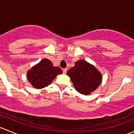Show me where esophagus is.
Returning a JSON list of instances; mask_svg holds the SVG:
<instances>
[{"instance_id": "obj_1", "label": "esophagus", "mask_w": 134, "mask_h": 134, "mask_svg": "<svg viewBox=\"0 0 134 134\" xmlns=\"http://www.w3.org/2000/svg\"><path fill=\"white\" fill-rule=\"evenodd\" d=\"M67 69H63V74H66V73H67Z\"/></svg>"}]
</instances>
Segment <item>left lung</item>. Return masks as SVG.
<instances>
[{
  "label": "left lung",
  "instance_id": "8db88e82",
  "mask_svg": "<svg viewBox=\"0 0 134 134\" xmlns=\"http://www.w3.org/2000/svg\"><path fill=\"white\" fill-rule=\"evenodd\" d=\"M67 74L72 81L75 89L83 95H88L101 84L102 75L92 65L85 60L76 62L74 67L67 71Z\"/></svg>",
  "mask_w": 134,
  "mask_h": 134
}]
</instances>
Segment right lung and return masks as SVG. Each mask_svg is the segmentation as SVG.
<instances>
[{
	"label": "right lung",
	"instance_id": "1",
	"mask_svg": "<svg viewBox=\"0 0 134 134\" xmlns=\"http://www.w3.org/2000/svg\"><path fill=\"white\" fill-rule=\"evenodd\" d=\"M62 73L61 69L54 67L51 62L43 59L27 72L29 82L36 88H42L50 85L56 76Z\"/></svg>",
	"mask_w": 134,
	"mask_h": 134
}]
</instances>
